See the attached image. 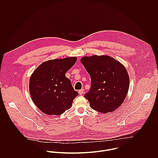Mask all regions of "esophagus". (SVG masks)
<instances>
[{"mask_svg": "<svg viewBox=\"0 0 158 158\" xmlns=\"http://www.w3.org/2000/svg\"><path fill=\"white\" fill-rule=\"evenodd\" d=\"M78 93H79L80 95H82L84 93V89H81L78 90Z\"/></svg>", "mask_w": 158, "mask_h": 158, "instance_id": "34e87169", "label": "esophagus"}]
</instances>
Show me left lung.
Segmentation results:
<instances>
[{"label": "left lung", "instance_id": "obj_1", "mask_svg": "<svg viewBox=\"0 0 158 158\" xmlns=\"http://www.w3.org/2000/svg\"><path fill=\"white\" fill-rule=\"evenodd\" d=\"M81 62L90 77V89L84 95L90 107L104 114L115 111L123 103L129 89L126 68L107 55L84 56Z\"/></svg>", "mask_w": 158, "mask_h": 158}]
</instances>
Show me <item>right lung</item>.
<instances>
[{
  "instance_id": "1",
  "label": "right lung",
  "mask_w": 158,
  "mask_h": 158,
  "mask_svg": "<svg viewBox=\"0 0 158 158\" xmlns=\"http://www.w3.org/2000/svg\"><path fill=\"white\" fill-rule=\"evenodd\" d=\"M77 60V57L48 60L40 64L31 75L30 94L43 113L60 115L72 106L78 93L65 74Z\"/></svg>"
}]
</instances>
